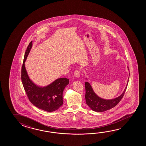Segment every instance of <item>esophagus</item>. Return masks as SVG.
<instances>
[{
  "label": "esophagus",
  "instance_id": "esophagus-1",
  "mask_svg": "<svg viewBox=\"0 0 146 146\" xmlns=\"http://www.w3.org/2000/svg\"><path fill=\"white\" fill-rule=\"evenodd\" d=\"M74 76L76 78H78L80 77V72L78 71H76L74 72Z\"/></svg>",
  "mask_w": 146,
  "mask_h": 146
}]
</instances>
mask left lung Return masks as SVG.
Listing matches in <instances>:
<instances>
[{
  "mask_svg": "<svg viewBox=\"0 0 146 146\" xmlns=\"http://www.w3.org/2000/svg\"><path fill=\"white\" fill-rule=\"evenodd\" d=\"M128 70H129L128 67ZM129 77L128 79L129 78ZM86 80H88L86 78ZM128 79L127 81L126 88L121 95L117 98L112 99H105L101 98L96 94L94 91L93 89L91 86L90 84L88 82H85V88H86V95L85 98L86 101V103L88 107L91 108V110L96 111V112H103L106 110H109L112 108H114L122 99L124 95L125 92L126 90L127 85L128 84Z\"/></svg>",
  "mask_w": 146,
  "mask_h": 146,
  "instance_id": "1",
  "label": "left lung"
}]
</instances>
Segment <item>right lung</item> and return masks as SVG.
<instances>
[{
    "label": "right lung",
    "mask_w": 146,
    "mask_h": 146,
    "mask_svg": "<svg viewBox=\"0 0 146 146\" xmlns=\"http://www.w3.org/2000/svg\"><path fill=\"white\" fill-rule=\"evenodd\" d=\"M33 42L29 44L25 53L21 70L22 82L29 100L36 107L48 112L57 110L63 104L62 93L66 86L69 84L67 78H60L48 86H40L29 78L25 66Z\"/></svg>",
    "instance_id": "right-lung-1"
}]
</instances>
